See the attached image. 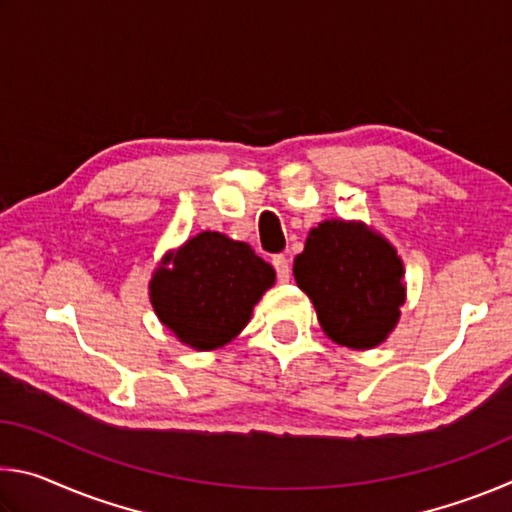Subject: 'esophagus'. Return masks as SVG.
<instances>
[{
    "label": "esophagus",
    "mask_w": 512,
    "mask_h": 512,
    "mask_svg": "<svg viewBox=\"0 0 512 512\" xmlns=\"http://www.w3.org/2000/svg\"><path fill=\"white\" fill-rule=\"evenodd\" d=\"M273 268H275V275H277V280L280 282H287L289 280V275H291V266H289V259L284 257V255H275L273 259Z\"/></svg>",
    "instance_id": "1"
}]
</instances>
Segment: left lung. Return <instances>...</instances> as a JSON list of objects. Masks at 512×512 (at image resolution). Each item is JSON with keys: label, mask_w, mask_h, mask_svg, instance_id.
Masks as SVG:
<instances>
[{"label": "left lung", "mask_w": 512, "mask_h": 512, "mask_svg": "<svg viewBox=\"0 0 512 512\" xmlns=\"http://www.w3.org/2000/svg\"><path fill=\"white\" fill-rule=\"evenodd\" d=\"M293 275L314 302L320 327L345 348H375L400 318L402 259L363 223H320L293 262Z\"/></svg>", "instance_id": "obj_1"}]
</instances>
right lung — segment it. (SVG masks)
Instances as JSON below:
<instances>
[{
    "label": "right lung",
    "instance_id": "1",
    "mask_svg": "<svg viewBox=\"0 0 512 512\" xmlns=\"http://www.w3.org/2000/svg\"><path fill=\"white\" fill-rule=\"evenodd\" d=\"M275 271L244 241L201 232L164 257L151 280L158 318L196 350L221 348L246 327Z\"/></svg>",
    "mask_w": 512,
    "mask_h": 512
}]
</instances>
